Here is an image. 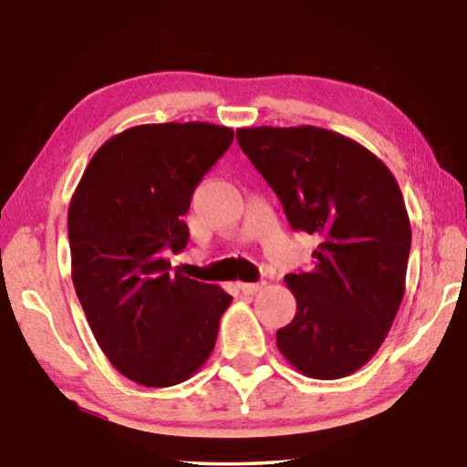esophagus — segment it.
Wrapping results in <instances>:
<instances>
[{
  "label": "esophagus",
  "mask_w": 467,
  "mask_h": 467,
  "mask_svg": "<svg viewBox=\"0 0 467 467\" xmlns=\"http://www.w3.org/2000/svg\"><path fill=\"white\" fill-rule=\"evenodd\" d=\"M264 286H265V282H257V284H253V282H241V284H239V288H241L243 295H255V292H259Z\"/></svg>",
  "instance_id": "obj_1"
}]
</instances>
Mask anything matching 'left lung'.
I'll list each match as a JSON object with an SVG mask.
<instances>
[{"mask_svg": "<svg viewBox=\"0 0 467 467\" xmlns=\"http://www.w3.org/2000/svg\"><path fill=\"white\" fill-rule=\"evenodd\" d=\"M236 141L295 231L317 234L309 272L288 274L296 315L275 344L313 379L352 375L375 357L404 298L412 231L391 171L336 131L243 128Z\"/></svg>", "mask_w": 467, "mask_h": 467, "instance_id": "obj_1", "label": "left lung"}]
</instances>
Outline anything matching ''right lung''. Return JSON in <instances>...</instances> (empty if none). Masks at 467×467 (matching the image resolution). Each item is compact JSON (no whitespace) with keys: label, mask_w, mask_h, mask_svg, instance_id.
<instances>
[{"label":"right lung","mask_w":467,"mask_h":467,"mask_svg":"<svg viewBox=\"0 0 467 467\" xmlns=\"http://www.w3.org/2000/svg\"><path fill=\"white\" fill-rule=\"evenodd\" d=\"M233 138L197 121L125 130L97 150L69 203L76 295L110 365L140 385L183 383L214 350L233 296L162 255L187 247L192 195Z\"/></svg>","instance_id":"1"}]
</instances>
